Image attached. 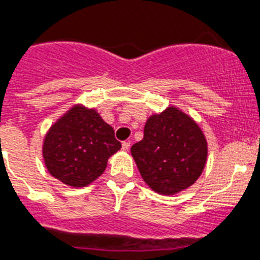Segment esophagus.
Returning a JSON list of instances; mask_svg holds the SVG:
<instances>
[{"label": "esophagus", "instance_id": "1", "mask_svg": "<svg viewBox=\"0 0 260 260\" xmlns=\"http://www.w3.org/2000/svg\"><path fill=\"white\" fill-rule=\"evenodd\" d=\"M129 147H131L129 141H123V144H121V148H123V150H125V152L129 149Z\"/></svg>", "mask_w": 260, "mask_h": 260}]
</instances>
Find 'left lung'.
I'll return each mask as SVG.
<instances>
[{
  "label": "left lung",
  "instance_id": "8db88e82",
  "mask_svg": "<svg viewBox=\"0 0 260 260\" xmlns=\"http://www.w3.org/2000/svg\"><path fill=\"white\" fill-rule=\"evenodd\" d=\"M144 182L173 196L200 178L208 160V141L197 121L174 106L148 117L143 140L131 148Z\"/></svg>",
  "mask_w": 260,
  "mask_h": 260
}]
</instances>
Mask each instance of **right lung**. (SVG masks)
<instances>
[{
    "label": "right lung",
    "mask_w": 260,
    "mask_h": 260,
    "mask_svg": "<svg viewBox=\"0 0 260 260\" xmlns=\"http://www.w3.org/2000/svg\"><path fill=\"white\" fill-rule=\"evenodd\" d=\"M120 148L115 131L100 113L78 103L46 132L42 156L52 177L67 186L84 187L104 173L108 158Z\"/></svg>",
    "instance_id": "add662e5"
}]
</instances>
